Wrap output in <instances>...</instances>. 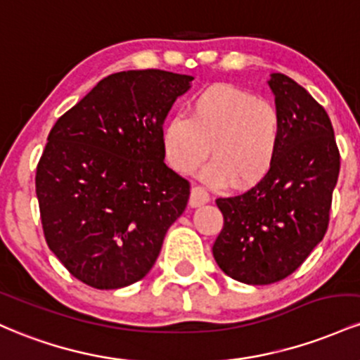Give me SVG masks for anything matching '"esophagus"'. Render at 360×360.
Listing matches in <instances>:
<instances>
[{
  "label": "esophagus",
  "instance_id": "obj_1",
  "mask_svg": "<svg viewBox=\"0 0 360 360\" xmlns=\"http://www.w3.org/2000/svg\"><path fill=\"white\" fill-rule=\"evenodd\" d=\"M209 200H211V197H209V193L205 192L204 188L193 187L191 191V199H188V205H191V207H200V205L207 204Z\"/></svg>",
  "mask_w": 360,
  "mask_h": 360
}]
</instances>
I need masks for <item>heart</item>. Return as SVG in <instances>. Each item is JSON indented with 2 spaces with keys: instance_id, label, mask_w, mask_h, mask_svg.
<instances>
[{
  "instance_id": "heart-1",
  "label": "heart",
  "mask_w": 360,
  "mask_h": 360,
  "mask_svg": "<svg viewBox=\"0 0 360 360\" xmlns=\"http://www.w3.org/2000/svg\"><path fill=\"white\" fill-rule=\"evenodd\" d=\"M165 158L179 173H192L212 156L200 180L212 187L248 188L264 180L281 143V117L272 103L228 83H216L188 103V119L168 117L161 131Z\"/></svg>"
}]
</instances>
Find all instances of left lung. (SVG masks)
<instances>
[{"mask_svg": "<svg viewBox=\"0 0 360 360\" xmlns=\"http://www.w3.org/2000/svg\"><path fill=\"white\" fill-rule=\"evenodd\" d=\"M281 143L264 180L217 199L224 226L212 255L226 276L248 285L282 281L325 236L340 155L330 117L301 84L272 72Z\"/></svg>", "mask_w": 360, "mask_h": 360, "instance_id": "left-lung-1", "label": "left lung"}]
</instances>
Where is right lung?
<instances>
[{
  "mask_svg": "<svg viewBox=\"0 0 360 360\" xmlns=\"http://www.w3.org/2000/svg\"><path fill=\"white\" fill-rule=\"evenodd\" d=\"M193 76L132 70L107 76L47 137L35 176L56 257L95 289H120L155 265L191 185L165 165L163 122Z\"/></svg>",
  "mask_w": 360,
  "mask_h": 360,
  "instance_id": "1",
  "label": "right lung"
}]
</instances>
